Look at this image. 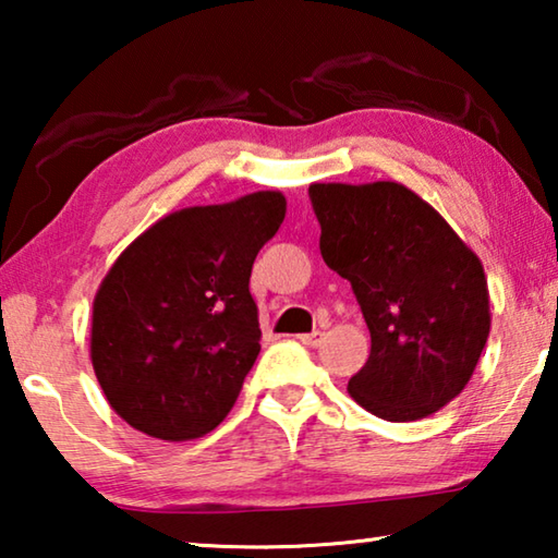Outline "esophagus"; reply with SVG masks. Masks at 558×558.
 <instances>
[{
	"instance_id": "obj_1",
	"label": "esophagus",
	"mask_w": 558,
	"mask_h": 558,
	"mask_svg": "<svg viewBox=\"0 0 558 558\" xmlns=\"http://www.w3.org/2000/svg\"><path fill=\"white\" fill-rule=\"evenodd\" d=\"M323 339H325V332H310V335H302V337H300V342L315 349V347L323 344Z\"/></svg>"
}]
</instances>
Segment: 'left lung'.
I'll return each mask as SVG.
<instances>
[{
    "instance_id": "left-lung-1",
    "label": "left lung",
    "mask_w": 558,
    "mask_h": 558,
    "mask_svg": "<svg viewBox=\"0 0 558 558\" xmlns=\"http://www.w3.org/2000/svg\"><path fill=\"white\" fill-rule=\"evenodd\" d=\"M310 199L323 226V258L352 282L372 335L349 396L391 423L440 411L465 389L487 344L483 263L399 182H315Z\"/></svg>"
}]
</instances>
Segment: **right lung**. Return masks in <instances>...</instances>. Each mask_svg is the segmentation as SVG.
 Instances as JSON below:
<instances>
[{
	"label": "right lung",
	"instance_id": "add662e5",
	"mask_svg": "<svg viewBox=\"0 0 558 558\" xmlns=\"http://www.w3.org/2000/svg\"><path fill=\"white\" fill-rule=\"evenodd\" d=\"M286 206L280 192L186 206L112 263L93 300L90 362L110 409L132 428L182 442L229 415L260 352L253 260Z\"/></svg>",
	"mask_w": 558,
	"mask_h": 558
}]
</instances>
